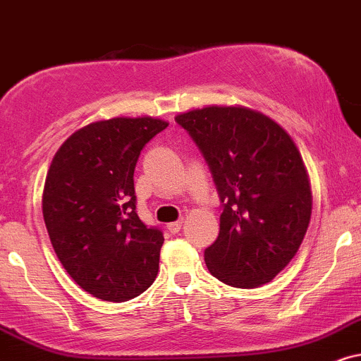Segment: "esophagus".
I'll return each mask as SVG.
<instances>
[{
	"label": "esophagus",
	"mask_w": 361,
	"mask_h": 361,
	"mask_svg": "<svg viewBox=\"0 0 361 361\" xmlns=\"http://www.w3.org/2000/svg\"><path fill=\"white\" fill-rule=\"evenodd\" d=\"M181 224H183V219H180V220H176V222H171V224H168V230L171 233H178L181 230Z\"/></svg>",
	"instance_id": "34e87169"
}]
</instances>
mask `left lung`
<instances>
[{
  "label": "left lung",
  "instance_id": "left-lung-1",
  "mask_svg": "<svg viewBox=\"0 0 361 361\" xmlns=\"http://www.w3.org/2000/svg\"><path fill=\"white\" fill-rule=\"evenodd\" d=\"M214 176L222 202L220 233L205 249L210 274L232 288L272 281L306 235L312 195L290 136L271 117L242 106L178 114Z\"/></svg>",
  "mask_w": 361,
  "mask_h": 361
}]
</instances>
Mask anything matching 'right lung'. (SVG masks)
<instances>
[{
	"label": "right lung",
	"instance_id": "add662e5",
	"mask_svg": "<svg viewBox=\"0 0 361 361\" xmlns=\"http://www.w3.org/2000/svg\"><path fill=\"white\" fill-rule=\"evenodd\" d=\"M166 128L149 116L97 121L51 159L42 198L50 242L68 276L102 301L136 298L158 274L164 237L136 214L134 168Z\"/></svg>",
	"mask_w": 361,
	"mask_h": 361
}]
</instances>
